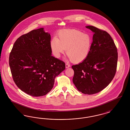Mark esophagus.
Listing matches in <instances>:
<instances>
[{
  "instance_id": "34e87169",
  "label": "esophagus",
  "mask_w": 130,
  "mask_h": 130,
  "mask_svg": "<svg viewBox=\"0 0 130 130\" xmlns=\"http://www.w3.org/2000/svg\"><path fill=\"white\" fill-rule=\"evenodd\" d=\"M65 66H66V68H69L70 67V65L68 63H66L65 64Z\"/></svg>"
}]
</instances>
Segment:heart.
Returning <instances> with one entry per match:
<instances>
[{"mask_svg": "<svg viewBox=\"0 0 130 130\" xmlns=\"http://www.w3.org/2000/svg\"><path fill=\"white\" fill-rule=\"evenodd\" d=\"M59 39L54 37L50 43L54 56L59 57L66 50L71 60L79 63L89 55L92 45V38L87 34L76 30H64L59 33Z\"/></svg>", "mask_w": 130, "mask_h": 130, "instance_id": "b5f03b06", "label": "heart"}]
</instances>
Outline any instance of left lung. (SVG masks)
Listing matches in <instances>:
<instances>
[{
  "label": "left lung",
  "mask_w": 130,
  "mask_h": 130,
  "mask_svg": "<svg viewBox=\"0 0 130 130\" xmlns=\"http://www.w3.org/2000/svg\"><path fill=\"white\" fill-rule=\"evenodd\" d=\"M86 27L94 32L92 45L86 58L72 66L74 71L73 81L79 92L93 94L103 90L113 78L117 68L118 50L107 31L93 26Z\"/></svg>",
  "instance_id": "left-lung-1"
}]
</instances>
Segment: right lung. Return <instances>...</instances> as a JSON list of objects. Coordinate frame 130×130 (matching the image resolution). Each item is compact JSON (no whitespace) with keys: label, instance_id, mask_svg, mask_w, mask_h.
<instances>
[{"label":"right lung","instance_id":"1","mask_svg":"<svg viewBox=\"0 0 130 130\" xmlns=\"http://www.w3.org/2000/svg\"><path fill=\"white\" fill-rule=\"evenodd\" d=\"M51 36L43 28L34 30L19 37L9 56L14 83L32 96L46 95L53 88L56 77L65 63L52 56Z\"/></svg>","mask_w":130,"mask_h":130}]
</instances>
